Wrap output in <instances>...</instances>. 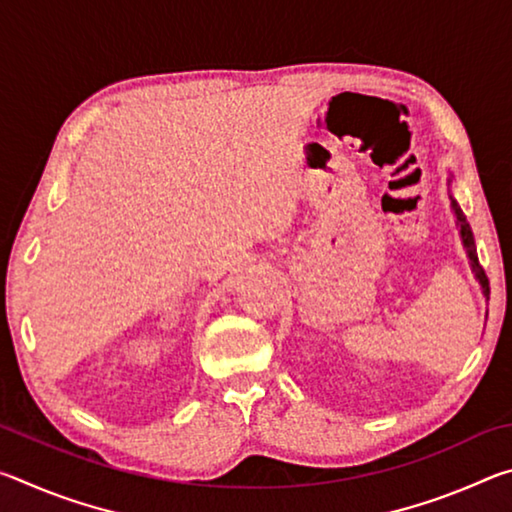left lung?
Listing matches in <instances>:
<instances>
[{"label": "left lung", "instance_id": "1", "mask_svg": "<svg viewBox=\"0 0 512 512\" xmlns=\"http://www.w3.org/2000/svg\"><path fill=\"white\" fill-rule=\"evenodd\" d=\"M452 183H454V173L449 171L447 185L452 187ZM449 201H452V212H454V219H456L458 237H461V244H463V248H465V255H467V259H470V268H472V273H474V280L479 282V287H481L483 298L488 300V296H490L488 277H485L483 268H481V264H479V257H476V246H474V235H472V228H470V223H467V219H465V214H463V210H461V205L456 203V198H454L452 194H449Z\"/></svg>", "mask_w": 512, "mask_h": 512}]
</instances>
